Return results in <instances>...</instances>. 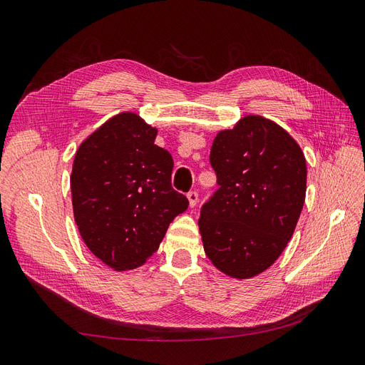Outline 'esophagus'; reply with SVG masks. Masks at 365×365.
I'll list each match as a JSON object with an SVG mask.
<instances>
[{
    "mask_svg": "<svg viewBox=\"0 0 365 365\" xmlns=\"http://www.w3.org/2000/svg\"><path fill=\"white\" fill-rule=\"evenodd\" d=\"M187 200H189V205H190V208H193V207L196 205V202H197V193H196L195 190L189 192V193H187Z\"/></svg>",
    "mask_w": 365,
    "mask_h": 365,
    "instance_id": "1",
    "label": "esophagus"
}]
</instances>
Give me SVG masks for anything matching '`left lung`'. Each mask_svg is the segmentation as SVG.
<instances>
[{
  "instance_id": "1",
  "label": "left lung",
  "mask_w": 365,
  "mask_h": 365,
  "mask_svg": "<svg viewBox=\"0 0 365 365\" xmlns=\"http://www.w3.org/2000/svg\"><path fill=\"white\" fill-rule=\"evenodd\" d=\"M219 189L201 208L207 257L228 277H256L280 257L306 197V160L282 126L245 115L210 150Z\"/></svg>"
}]
</instances>
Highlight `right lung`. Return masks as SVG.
<instances>
[{
    "instance_id": "right-lung-1",
    "label": "right lung",
    "mask_w": 365,
    "mask_h": 365,
    "mask_svg": "<svg viewBox=\"0 0 365 365\" xmlns=\"http://www.w3.org/2000/svg\"><path fill=\"white\" fill-rule=\"evenodd\" d=\"M157 132L138 114L120 113L76 152L70 178L76 225L88 250L115 271L145 264L189 207L172 189L173 160L153 145Z\"/></svg>"
}]
</instances>
